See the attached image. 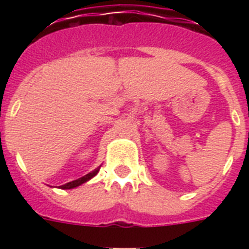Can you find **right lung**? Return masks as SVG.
Returning a JSON list of instances; mask_svg holds the SVG:
<instances>
[{
  "mask_svg": "<svg viewBox=\"0 0 249 249\" xmlns=\"http://www.w3.org/2000/svg\"><path fill=\"white\" fill-rule=\"evenodd\" d=\"M98 171H100V167H97L96 169H93V171H92V172H89V175H86V176H83V177L78 178V179H74V181L68 182V183L59 186V188H62V190H71V188H74V187L81 186V184H83V183H86L87 181H89L91 178H93L94 176L97 175Z\"/></svg>",
  "mask_w": 249,
  "mask_h": 249,
  "instance_id": "right-lung-1",
  "label": "right lung"
}]
</instances>
